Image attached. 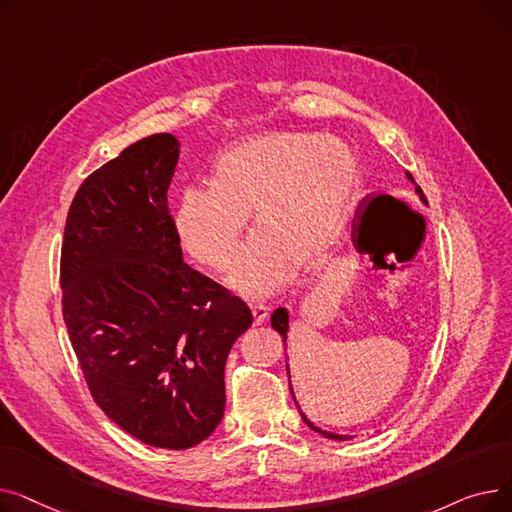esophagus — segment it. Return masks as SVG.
<instances>
[{"label": "esophagus", "instance_id": "1", "mask_svg": "<svg viewBox=\"0 0 512 512\" xmlns=\"http://www.w3.org/2000/svg\"><path fill=\"white\" fill-rule=\"evenodd\" d=\"M270 307L267 305H261V303H257V305H251V313H253V324L255 326H261V324H265L267 321V317H270Z\"/></svg>", "mask_w": 512, "mask_h": 512}]
</instances>
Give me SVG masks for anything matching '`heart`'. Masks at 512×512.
<instances>
[{"label":"heart","instance_id":"1","mask_svg":"<svg viewBox=\"0 0 512 512\" xmlns=\"http://www.w3.org/2000/svg\"><path fill=\"white\" fill-rule=\"evenodd\" d=\"M359 186L353 151L338 139L309 132H272L226 149L211 186H186L174 226L180 245L201 265L224 272L242 230L228 284L242 297L265 299L292 276L294 263L311 272L328 259Z\"/></svg>","mask_w":512,"mask_h":512}]
</instances>
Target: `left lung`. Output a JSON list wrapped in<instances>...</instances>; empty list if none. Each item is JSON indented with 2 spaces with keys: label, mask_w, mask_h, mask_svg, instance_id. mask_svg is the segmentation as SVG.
<instances>
[{
  "label": "left lung",
  "mask_w": 512,
  "mask_h": 512,
  "mask_svg": "<svg viewBox=\"0 0 512 512\" xmlns=\"http://www.w3.org/2000/svg\"><path fill=\"white\" fill-rule=\"evenodd\" d=\"M407 176H409V180H411V182H415L411 174H407ZM417 195H419V199L427 205V201H425V197H423V193H421V188H419V186H417ZM272 328H274V330L284 338V344H286V338H288V311H286L284 307H280V309H276V311H274V315H272ZM286 371H288V365H286ZM288 386H290V394H292V398H294L292 384H290V373H288ZM294 402H297V400H294ZM299 413H301V409H299ZM301 417H303V421L313 429V432H319L321 436H326V438H330V440H348L346 436H338V434H332V432H324V429L315 427V425L305 417V413H301Z\"/></svg>",
  "instance_id": "obj_1"
}]
</instances>
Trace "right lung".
<instances>
[{"label": "right lung", "mask_w": 512, "mask_h": 512, "mask_svg": "<svg viewBox=\"0 0 512 512\" xmlns=\"http://www.w3.org/2000/svg\"><path fill=\"white\" fill-rule=\"evenodd\" d=\"M180 145L151 134L95 170L64 230L68 336L93 400L124 432L168 450L224 417V367L253 324L245 301L182 261L168 209Z\"/></svg>", "instance_id": "add662e5"}]
</instances>
